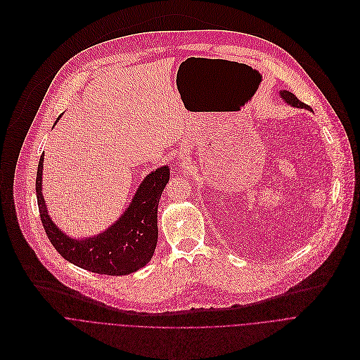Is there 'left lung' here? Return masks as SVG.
I'll list each match as a JSON object with an SVG mask.
<instances>
[{"label":"left lung","instance_id":"8db88e82","mask_svg":"<svg viewBox=\"0 0 360 360\" xmlns=\"http://www.w3.org/2000/svg\"><path fill=\"white\" fill-rule=\"evenodd\" d=\"M279 96L283 99L285 103H288V105H291V106H294V108H298V109H307V110H311V112H312V109H311L307 103L301 102V101H300L294 94H291L290 91H279Z\"/></svg>","mask_w":360,"mask_h":360}]
</instances>
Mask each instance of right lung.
Listing matches in <instances>:
<instances>
[{"instance_id": "right-lung-1", "label": "right lung", "mask_w": 360, "mask_h": 360, "mask_svg": "<svg viewBox=\"0 0 360 360\" xmlns=\"http://www.w3.org/2000/svg\"><path fill=\"white\" fill-rule=\"evenodd\" d=\"M42 169L44 153L35 184L41 221L51 244L66 261L96 274L129 275L152 259L159 237L158 207L170 179L169 166H162L143 179L130 204L110 227L85 238L66 236L49 217L42 195Z\"/></svg>"}]
</instances>
